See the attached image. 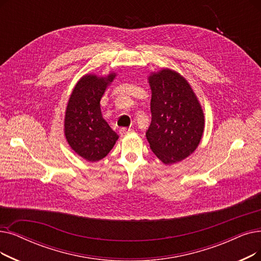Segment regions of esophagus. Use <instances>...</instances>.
<instances>
[{
  "mask_svg": "<svg viewBox=\"0 0 261 261\" xmlns=\"http://www.w3.org/2000/svg\"><path fill=\"white\" fill-rule=\"evenodd\" d=\"M132 131H133L132 128H121L119 132H120L121 135H124V134H128V133H130V132H132Z\"/></svg>",
  "mask_w": 261,
  "mask_h": 261,
  "instance_id": "obj_1",
  "label": "esophagus"
}]
</instances>
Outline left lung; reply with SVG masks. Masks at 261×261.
Listing matches in <instances>:
<instances>
[{"mask_svg": "<svg viewBox=\"0 0 261 261\" xmlns=\"http://www.w3.org/2000/svg\"><path fill=\"white\" fill-rule=\"evenodd\" d=\"M151 122L146 132L152 152L164 164L189 156L203 132V113L186 79L169 69L149 76Z\"/></svg>", "mask_w": 261, "mask_h": 261, "instance_id": "8db88e82", "label": "left lung"}]
</instances>
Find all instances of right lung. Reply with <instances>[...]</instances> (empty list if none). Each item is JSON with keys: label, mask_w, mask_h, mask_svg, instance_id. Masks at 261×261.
Wrapping results in <instances>:
<instances>
[{"label": "right lung", "mask_w": 261, "mask_h": 261, "mask_svg": "<svg viewBox=\"0 0 261 261\" xmlns=\"http://www.w3.org/2000/svg\"><path fill=\"white\" fill-rule=\"evenodd\" d=\"M115 77L95 74L84 75L68 101L65 115V135L71 148L85 160L96 162L103 159L115 145L118 135L101 114L100 100L106 88Z\"/></svg>", "instance_id": "right-lung-1"}]
</instances>
